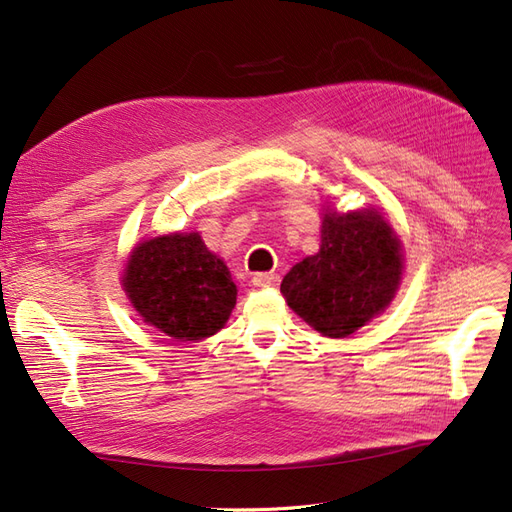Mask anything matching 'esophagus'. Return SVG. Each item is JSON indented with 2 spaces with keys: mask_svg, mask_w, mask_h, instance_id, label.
<instances>
[{
  "mask_svg": "<svg viewBox=\"0 0 512 512\" xmlns=\"http://www.w3.org/2000/svg\"><path fill=\"white\" fill-rule=\"evenodd\" d=\"M252 283L256 285V288H275V285H279V275L275 273H258L252 277Z\"/></svg>",
  "mask_w": 512,
  "mask_h": 512,
  "instance_id": "obj_1",
  "label": "esophagus"
}]
</instances>
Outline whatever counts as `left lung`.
<instances>
[{
    "label": "left lung",
    "mask_w": 512,
    "mask_h": 512,
    "mask_svg": "<svg viewBox=\"0 0 512 512\" xmlns=\"http://www.w3.org/2000/svg\"><path fill=\"white\" fill-rule=\"evenodd\" d=\"M401 269V243L376 210L325 214L319 252L294 264L281 294L313 330L344 338L386 309Z\"/></svg>",
    "instance_id": "obj_1"
}]
</instances>
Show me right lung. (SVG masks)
<instances>
[{
  "mask_svg": "<svg viewBox=\"0 0 512 512\" xmlns=\"http://www.w3.org/2000/svg\"><path fill=\"white\" fill-rule=\"evenodd\" d=\"M124 288L147 323L178 340L214 336L237 302L227 264L197 233L140 243L128 260Z\"/></svg>",
  "mask_w": 512,
  "mask_h": 512,
  "instance_id": "obj_1",
  "label": "right lung"
}]
</instances>
